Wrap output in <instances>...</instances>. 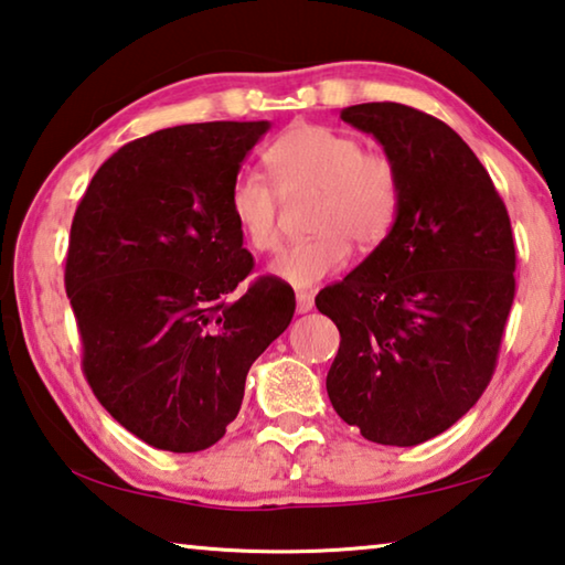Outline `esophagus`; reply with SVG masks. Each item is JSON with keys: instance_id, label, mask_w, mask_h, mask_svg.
<instances>
[{"instance_id": "34e87169", "label": "esophagus", "mask_w": 565, "mask_h": 565, "mask_svg": "<svg viewBox=\"0 0 565 565\" xmlns=\"http://www.w3.org/2000/svg\"><path fill=\"white\" fill-rule=\"evenodd\" d=\"M313 309V294L311 291H296V311L309 313Z\"/></svg>"}]
</instances>
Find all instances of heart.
Returning a JSON list of instances; mask_svg holds the SVG:
<instances>
[{
    "instance_id": "1",
    "label": "heart",
    "mask_w": 565,
    "mask_h": 565,
    "mask_svg": "<svg viewBox=\"0 0 565 565\" xmlns=\"http://www.w3.org/2000/svg\"><path fill=\"white\" fill-rule=\"evenodd\" d=\"M264 159L276 188L259 174H238L228 189V214L256 252L281 246V194L319 191L311 216L317 236L289 246L271 264L281 281L306 289L347 266L349 242L361 252L386 242L401 212L394 159L321 124H294Z\"/></svg>"
}]
</instances>
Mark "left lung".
<instances>
[{"mask_svg": "<svg viewBox=\"0 0 565 565\" xmlns=\"http://www.w3.org/2000/svg\"><path fill=\"white\" fill-rule=\"evenodd\" d=\"M401 177V212L347 279L317 296L341 333L327 391L363 438L416 446L489 386L515 296L511 218L489 171L431 114L396 102L341 109Z\"/></svg>", "mask_w": 565, "mask_h": 565, "instance_id": "8db88e82", "label": "left lung"}]
</instances>
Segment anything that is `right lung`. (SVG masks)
I'll list each match as a JSON object with an SVG mask.
<instances>
[{
    "mask_svg": "<svg viewBox=\"0 0 565 565\" xmlns=\"http://www.w3.org/2000/svg\"><path fill=\"white\" fill-rule=\"evenodd\" d=\"M269 121L184 124L104 161L76 206L64 286L94 396L141 441L214 446L252 363L291 323L294 291L259 276L228 189Z\"/></svg>",
    "mask_w": 565,
    "mask_h": 565,
    "instance_id": "1",
    "label": "right lung"
}]
</instances>
